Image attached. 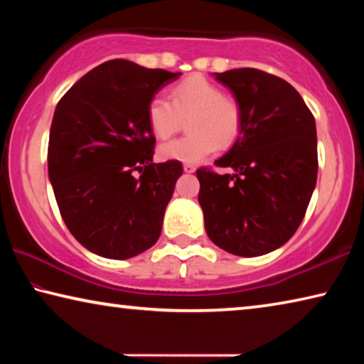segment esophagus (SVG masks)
<instances>
[{"label":"esophagus","instance_id":"1","mask_svg":"<svg viewBox=\"0 0 364 364\" xmlns=\"http://www.w3.org/2000/svg\"><path fill=\"white\" fill-rule=\"evenodd\" d=\"M183 170L186 171V173H194V171H196V167H194L193 164H184V165H183Z\"/></svg>","mask_w":364,"mask_h":364}]
</instances>
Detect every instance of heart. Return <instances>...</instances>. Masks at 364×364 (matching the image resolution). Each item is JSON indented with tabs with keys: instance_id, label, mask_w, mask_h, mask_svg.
I'll list each match as a JSON object with an SVG mask.
<instances>
[{
	"instance_id": "b5f03b06",
	"label": "heart",
	"mask_w": 364,
	"mask_h": 364,
	"mask_svg": "<svg viewBox=\"0 0 364 364\" xmlns=\"http://www.w3.org/2000/svg\"><path fill=\"white\" fill-rule=\"evenodd\" d=\"M188 122L189 134L159 147L164 160L196 164L218 149L236 143L242 130L239 104L226 97L218 85L194 75L175 85L170 101L152 97L147 106V123L159 139H168Z\"/></svg>"
}]
</instances>
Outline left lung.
I'll list each match as a JSON object with an SVG mask.
<instances>
[{
	"instance_id": "left-lung-1",
	"label": "left lung",
	"mask_w": 364,
	"mask_h": 364,
	"mask_svg": "<svg viewBox=\"0 0 364 364\" xmlns=\"http://www.w3.org/2000/svg\"><path fill=\"white\" fill-rule=\"evenodd\" d=\"M232 91L242 130L217 167L196 171L205 231L220 249L239 257L273 252L297 231L318 176L315 117L286 80L258 69L215 73Z\"/></svg>"
}]
</instances>
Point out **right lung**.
Instances as JSON below:
<instances>
[{
	"label": "right lung",
	"instance_id": "obj_1",
	"mask_svg": "<svg viewBox=\"0 0 364 364\" xmlns=\"http://www.w3.org/2000/svg\"><path fill=\"white\" fill-rule=\"evenodd\" d=\"M180 75L112 59L58 102L48 144L49 181L65 226L96 255L125 260L157 242L183 165L152 162L156 138L147 106Z\"/></svg>",
	"mask_w": 364,
	"mask_h": 364
}]
</instances>
